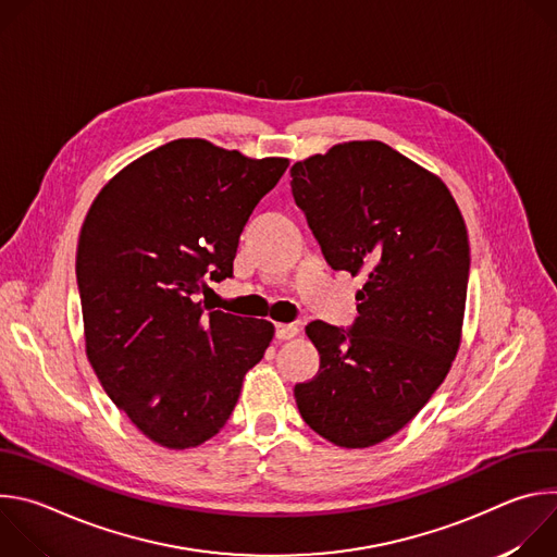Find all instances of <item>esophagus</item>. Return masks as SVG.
I'll return each mask as SVG.
<instances>
[{"mask_svg":"<svg viewBox=\"0 0 557 557\" xmlns=\"http://www.w3.org/2000/svg\"><path fill=\"white\" fill-rule=\"evenodd\" d=\"M275 335H277V339H293L299 335V326L297 324H277Z\"/></svg>","mask_w":557,"mask_h":557,"instance_id":"1","label":"esophagus"}]
</instances>
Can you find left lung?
<instances>
[{"label":"left lung","mask_w":557,"mask_h":557,"mask_svg":"<svg viewBox=\"0 0 557 557\" xmlns=\"http://www.w3.org/2000/svg\"><path fill=\"white\" fill-rule=\"evenodd\" d=\"M290 176L329 264L366 277L352 331L306 326L320 372L295 385V401L326 441L372 447L423 410L456 359L467 226L447 185L381 140L333 145Z\"/></svg>","instance_id":"8db88e82"}]
</instances>
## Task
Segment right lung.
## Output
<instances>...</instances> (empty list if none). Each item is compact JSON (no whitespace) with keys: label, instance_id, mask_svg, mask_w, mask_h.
Listing matches in <instances>:
<instances>
[{"label":"right lung","instance_id":"1","mask_svg":"<svg viewBox=\"0 0 557 557\" xmlns=\"http://www.w3.org/2000/svg\"><path fill=\"white\" fill-rule=\"evenodd\" d=\"M288 158H251L205 138L165 143L112 176L76 245L88 361L153 443L198 447L228 421L275 326L196 293L233 275L240 233Z\"/></svg>","mask_w":557,"mask_h":557}]
</instances>
